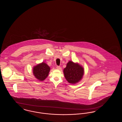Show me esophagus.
I'll return each instance as SVG.
<instances>
[{"mask_svg": "<svg viewBox=\"0 0 122 122\" xmlns=\"http://www.w3.org/2000/svg\"><path fill=\"white\" fill-rule=\"evenodd\" d=\"M56 68H57V69H58V70H61V67H60V66H57V67H56Z\"/></svg>", "mask_w": 122, "mask_h": 122, "instance_id": "34e87169", "label": "esophagus"}]
</instances>
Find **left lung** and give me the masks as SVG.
<instances>
[{
  "mask_svg": "<svg viewBox=\"0 0 122 122\" xmlns=\"http://www.w3.org/2000/svg\"><path fill=\"white\" fill-rule=\"evenodd\" d=\"M64 77L70 84H74L79 82L82 79L84 74L83 67L78 63L70 61L64 70Z\"/></svg>",
  "mask_w": 122,
  "mask_h": 122,
  "instance_id": "8db88e82",
  "label": "left lung"
}]
</instances>
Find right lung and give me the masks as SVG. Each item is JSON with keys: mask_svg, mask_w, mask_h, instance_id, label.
<instances>
[{"mask_svg": "<svg viewBox=\"0 0 122 122\" xmlns=\"http://www.w3.org/2000/svg\"><path fill=\"white\" fill-rule=\"evenodd\" d=\"M50 68L44 62L38 64L33 69V73L36 79L39 81H44L48 76Z\"/></svg>", "mask_w": 122, "mask_h": 122, "instance_id": "right-lung-1", "label": "right lung"}]
</instances>
